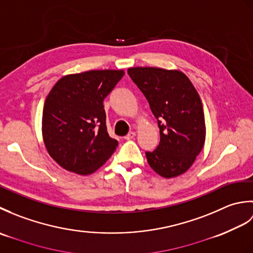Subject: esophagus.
Here are the masks:
<instances>
[{
    "mask_svg": "<svg viewBox=\"0 0 253 253\" xmlns=\"http://www.w3.org/2000/svg\"><path fill=\"white\" fill-rule=\"evenodd\" d=\"M135 136H136V133L133 132V131H130V132H128L127 135L124 137L125 138V140H130V139H132V138H135Z\"/></svg>",
    "mask_w": 253,
    "mask_h": 253,
    "instance_id": "34e87169",
    "label": "esophagus"
}]
</instances>
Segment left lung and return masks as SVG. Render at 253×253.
Instances as JSON below:
<instances>
[{
	"mask_svg": "<svg viewBox=\"0 0 253 253\" xmlns=\"http://www.w3.org/2000/svg\"><path fill=\"white\" fill-rule=\"evenodd\" d=\"M128 75L158 120L160 143L146 152L150 166L165 178L184 174L201 152L206 123L200 95L184 73L133 67Z\"/></svg>",
	"mask_w": 253,
	"mask_h": 253,
	"instance_id": "obj_1",
	"label": "left lung"
}]
</instances>
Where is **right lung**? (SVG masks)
Wrapping results in <instances>:
<instances>
[{"label": "right lung", "mask_w": 253, "mask_h": 253, "mask_svg": "<svg viewBox=\"0 0 253 253\" xmlns=\"http://www.w3.org/2000/svg\"><path fill=\"white\" fill-rule=\"evenodd\" d=\"M123 71H89L61 78L46 96L42 135L47 152L63 169L89 175L117 147L109 136L103 101Z\"/></svg>", "instance_id": "right-lung-1"}]
</instances>
